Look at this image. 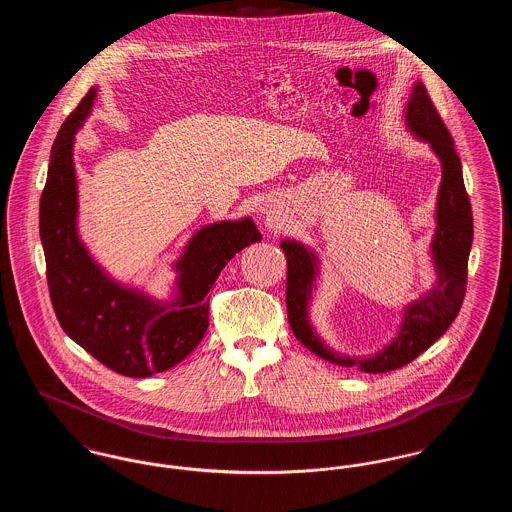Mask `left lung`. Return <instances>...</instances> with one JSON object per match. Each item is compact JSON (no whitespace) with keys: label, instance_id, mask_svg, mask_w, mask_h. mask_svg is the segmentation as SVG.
Listing matches in <instances>:
<instances>
[{"label":"left lung","instance_id":"left-lung-1","mask_svg":"<svg viewBox=\"0 0 512 512\" xmlns=\"http://www.w3.org/2000/svg\"><path fill=\"white\" fill-rule=\"evenodd\" d=\"M403 117L414 138L428 144L438 157L441 184L436 203V230L430 242V259L436 270V282L428 292L405 305L395 338L368 357H351L334 351L320 338L309 315L313 290L317 288V278H320L317 251L293 238H284L280 242L288 261L286 305L295 338L328 363L355 366L368 374L390 372L411 363L445 334L463 305L466 267L474 236L472 209L464 190L461 159L422 82H414Z\"/></svg>","mask_w":512,"mask_h":512}]
</instances>
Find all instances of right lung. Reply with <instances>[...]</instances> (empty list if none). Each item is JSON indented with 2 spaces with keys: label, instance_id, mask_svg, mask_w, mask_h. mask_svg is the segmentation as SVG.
Masks as SVG:
<instances>
[{
  "label": "right lung",
  "instance_id": "add662e5",
  "mask_svg": "<svg viewBox=\"0 0 512 512\" xmlns=\"http://www.w3.org/2000/svg\"><path fill=\"white\" fill-rule=\"evenodd\" d=\"M96 98L94 86L63 122L51 147L40 199L49 295L71 340L122 376L147 378L178 365L194 351L209 328L207 293L220 270L263 236L251 217L201 226L172 263L176 278L169 299H155L115 280L78 234L74 136L90 117Z\"/></svg>",
  "mask_w": 512,
  "mask_h": 512
}]
</instances>
